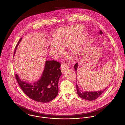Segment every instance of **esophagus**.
<instances>
[{
    "mask_svg": "<svg viewBox=\"0 0 125 125\" xmlns=\"http://www.w3.org/2000/svg\"><path fill=\"white\" fill-rule=\"evenodd\" d=\"M61 71L62 73H63L66 69H67L69 68V66L65 63H62L61 64Z\"/></svg>",
    "mask_w": 125,
    "mask_h": 125,
    "instance_id": "esophagus-1",
    "label": "esophagus"
}]
</instances>
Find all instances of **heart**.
<instances>
[{"label": "heart", "instance_id": "b5f03b06", "mask_svg": "<svg viewBox=\"0 0 125 125\" xmlns=\"http://www.w3.org/2000/svg\"><path fill=\"white\" fill-rule=\"evenodd\" d=\"M84 29V26L80 24L62 28L54 36V42H52L50 44V48L57 53H61L63 49L59 45L68 46L74 39L71 44V50L74 54L79 53L82 43L86 37L85 33H81Z\"/></svg>", "mask_w": 125, "mask_h": 125}]
</instances>
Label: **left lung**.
<instances>
[{"label":"left lung","mask_w":125,"mask_h":125,"mask_svg":"<svg viewBox=\"0 0 125 125\" xmlns=\"http://www.w3.org/2000/svg\"><path fill=\"white\" fill-rule=\"evenodd\" d=\"M99 34L102 35L103 34V32L102 31L99 32ZM78 67V63H76L74 65V68L75 69V71L76 72V70ZM103 89L102 90H100L99 91H83L78 88V85L76 84V90L78 95L81 98L88 100V101H93L97 99L99 97H100L107 89Z\"/></svg>","instance_id":"left-lung-1"}]
</instances>
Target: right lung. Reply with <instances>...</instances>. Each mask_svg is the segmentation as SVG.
Listing matches in <instances>:
<instances>
[{"instance_id":"add662e5","label":"right lung","mask_w":125,"mask_h":125,"mask_svg":"<svg viewBox=\"0 0 125 125\" xmlns=\"http://www.w3.org/2000/svg\"><path fill=\"white\" fill-rule=\"evenodd\" d=\"M21 39L18 41L14 54ZM60 67L61 63L56 61H46L41 77L34 83L21 80L17 74L15 77L21 88L28 97L38 102L46 103L53 100L58 94V82L62 75Z\"/></svg>"}]
</instances>
